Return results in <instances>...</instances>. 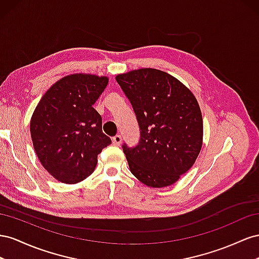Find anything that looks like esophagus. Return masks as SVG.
<instances>
[{
    "mask_svg": "<svg viewBox=\"0 0 259 259\" xmlns=\"http://www.w3.org/2000/svg\"><path fill=\"white\" fill-rule=\"evenodd\" d=\"M113 143L115 144V145H120V143H121V136H119V135H117V136H115L113 139Z\"/></svg>",
    "mask_w": 259,
    "mask_h": 259,
    "instance_id": "esophagus-1",
    "label": "esophagus"
}]
</instances>
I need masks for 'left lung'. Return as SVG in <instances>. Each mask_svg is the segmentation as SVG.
Returning a JSON list of instances; mask_svg holds the SVG:
<instances>
[{"label": "left lung", "mask_w": 259, "mask_h": 259, "mask_svg": "<svg viewBox=\"0 0 259 259\" xmlns=\"http://www.w3.org/2000/svg\"><path fill=\"white\" fill-rule=\"evenodd\" d=\"M134 107L141 137L122 145L131 174L151 188L178 181L203 145V117L194 94L169 73L154 68L116 76Z\"/></svg>", "instance_id": "8db88e82"}]
</instances>
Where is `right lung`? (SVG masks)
Listing matches in <instances>:
<instances>
[{
    "label": "right lung",
    "instance_id": "obj_1",
    "mask_svg": "<svg viewBox=\"0 0 259 259\" xmlns=\"http://www.w3.org/2000/svg\"><path fill=\"white\" fill-rule=\"evenodd\" d=\"M106 76L72 73L52 85L36 105L30 134L36 156L56 180L75 184L88 178L98 155L112 143L102 131L93 104L105 90Z\"/></svg>",
    "mask_w": 259,
    "mask_h": 259
}]
</instances>
